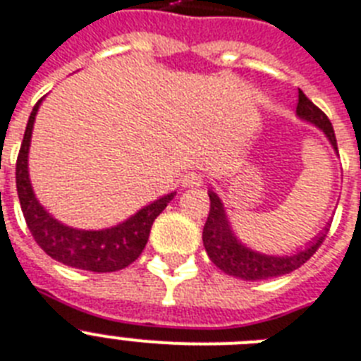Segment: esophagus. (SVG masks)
Instances as JSON below:
<instances>
[{
  "label": "esophagus",
  "mask_w": 361,
  "mask_h": 361,
  "mask_svg": "<svg viewBox=\"0 0 361 361\" xmlns=\"http://www.w3.org/2000/svg\"><path fill=\"white\" fill-rule=\"evenodd\" d=\"M202 183H204V178H202V175L197 173V171H188V173L183 177L184 188H197V186H202Z\"/></svg>",
  "instance_id": "34e87169"
}]
</instances>
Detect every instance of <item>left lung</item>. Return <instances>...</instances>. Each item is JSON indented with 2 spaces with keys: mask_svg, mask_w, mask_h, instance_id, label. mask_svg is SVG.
<instances>
[{
  "mask_svg": "<svg viewBox=\"0 0 361 361\" xmlns=\"http://www.w3.org/2000/svg\"><path fill=\"white\" fill-rule=\"evenodd\" d=\"M297 116L323 130L324 136L329 138V142L334 147V151H338V140H336L334 127H332V123H330V120L326 118L323 110L317 109L300 88L299 103H297ZM208 197H210V212H208V219L204 223V228H202L204 249H207L210 260L219 269L225 271L227 275L243 279V281L273 279V276L288 275L291 271L299 269L319 249L324 236H326V232H329V227H324V231L321 232L319 236H315L302 251H297L295 255H262V252H256L249 249V247H245L234 236L231 223L227 219V214H225V208H223V202L221 199L217 197V193L208 192Z\"/></svg>",
  "mask_w": 361,
  "mask_h": 361,
  "instance_id": "left-lung-1",
  "label": "left lung"
}]
</instances>
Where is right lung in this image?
<instances>
[{
    "mask_svg": "<svg viewBox=\"0 0 361 361\" xmlns=\"http://www.w3.org/2000/svg\"><path fill=\"white\" fill-rule=\"evenodd\" d=\"M40 103L42 99L35 105L29 116L16 160L18 197H20V207H22L23 217L32 238L46 255L75 269L110 273V271H120L130 266L142 255L149 240L151 225L164 208L168 207V202L175 197V192L144 207L127 221L116 227L103 228V231H79V228L66 227L61 221H56L35 197L31 180H29V169H27L32 125H35V116Z\"/></svg>",
    "mask_w": 361,
    "mask_h": 361,
    "instance_id": "obj_1",
    "label": "right lung"
}]
</instances>
